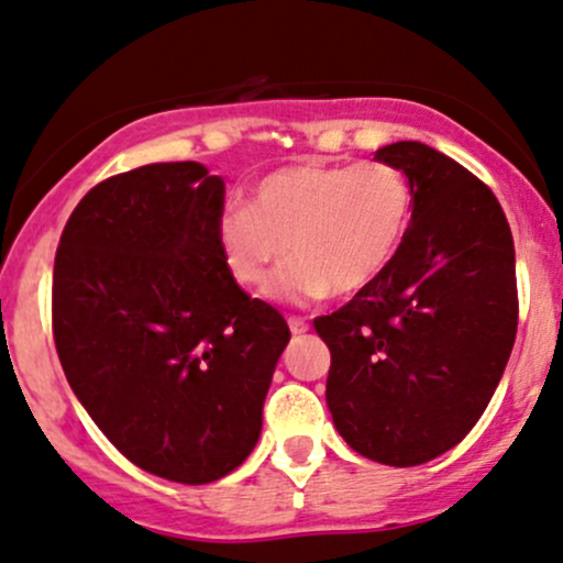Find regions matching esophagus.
Wrapping results in <instances>:
<instances>
[{
    "mask_svg": "<svg viewBox=\"0 0 563 563\" xmlns=\"http://www.w3.org/2000/svg\"><path fill=\"white\" fill-rule=\"evenodd\" d=\"M289 332L295 334V338H298V334H306L308 330H311V327H308V321L306 319H298V316H289Z\"/></svg>",
    "mask_w": 563,
    "mask_h": 563,
    "instance_id": "34e87169",
    "label": "esophagus"
}]
</instances>
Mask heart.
I'll return each instance as SVG.
<instances>
[{
	"label": "heart",
	"mask_w": 563,
	"mask_h": 563,
	"mask_svg": "<svg viewBox=\"0 0 563 563\" xmlns=\"http://www.w3.org/2000/svg\"><path fill=\"white\" fill-rule=\"evenodd\" d=\"M412 218V186L385 162L292 164L265 175L250 205L223 212L220 250L233 279L282 302L356 295L388 268Z\"/></svg>",
	"instance_id": "b5f03b06"
}]
</instances>
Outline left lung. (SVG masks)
<instances>
[{
    "instance_id": "left-lung-1",
    "label": "left lung",
    "mask_w": 563,
    "mask_h": 563,
    "mask_svg": "<svg viewBox=\"0 0 563 563\" xmlns=\"http://www.w3.org/2000/svg\"><path fill=\"white\" fill-rule=\"evenodd\" d=\"M412 186L388 268L313 319L332 353L327 407L351 450L412 468L468 435L500 383L519 324L516 250L495 194L441 151H375Z\"/></svg>"
}]
</instances>
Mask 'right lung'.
Masks as SVG:
<instances>
[{
    "instance_id": "obj_1",
    "label": "right lung",
    "mask_w": 563,
    "mask_h": 563,
    "mask_svg": "<svg viewBox=\"0 0 563 563\" xmlns=\"http://www.w3.org/2000/svg\"><path fill=\"white\" fill-rule=\"evenodd\" d=\"M225 186L199 162L98 183L63 229L53 334L81 407L137 468L178 484L229 476L261 439L289 343L220 250Z\"/></svg>"
}]
</instances>
